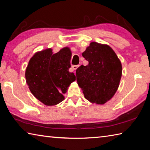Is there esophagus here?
I'll return each instance as SVG.
<instances>
[{
  "mask_svg": "<svg viewBox=\"0 0 150 150\" xmlns=\"http://www.w3.org/2000/svg\"><path fill=\"white\" fill-rule=\"evenodd\" d=\"M79 67V65H73V66H72V69H73V70L75 71V70L77 69Z\"/></svg>",
  "mask_w": 150,
  "mask_h": 150,
  "instance_id": "1",
  "label": "esophagus"
}]
</instances>
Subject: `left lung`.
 <instances>
[{"instance_id": "left-lung-1", "label": "left lung", "mask_w": 150, "mask_h": 150, "mask_svg": "<svg viewBox=\"0 0 150 150\" xmlns=\"http://www.w3.org/2000/svg\"><path fill=\"white\" fill-rule=\"evenodd\" d=\"M88 61L76 70L77 81L86 99L103 105L117 91L122 76L120 61L107 45L91 42L82 54Z\"/></svg>"}]
</instances>
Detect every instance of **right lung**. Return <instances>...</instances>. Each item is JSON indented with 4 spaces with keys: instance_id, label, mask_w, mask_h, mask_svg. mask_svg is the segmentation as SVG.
I'll return each mask as SVG.
<instances>
[{
    "instance_id": "right-lung-1",
    "label": "right lung",
    "mask_w": 150,
    "mask_h": 150,
    "mask_svg": "<svg viewBox=\"0 0 150 150\" xmlns=\"http://www.w3.org/2000/svg\"><path fill=\"white\" fill-rule=\"evenodd\" d=\"M71 52L64 47L56 54L47 49L35 54L26 70V83L31 93L45 105H55L64 100L63 94L75 81L69 71Z\"/></svg>"
}]
</instances>
